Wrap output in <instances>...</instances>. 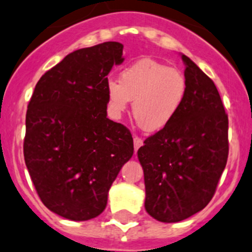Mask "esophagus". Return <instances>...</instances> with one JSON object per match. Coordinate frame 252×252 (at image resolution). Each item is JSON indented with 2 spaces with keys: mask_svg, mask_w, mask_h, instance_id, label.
<instances>
[{
  "mask_svg": "<svg viewBox=\"0 0 252 252\" xmlns=\"http://www.w3.org/2000/svg\"><path fill=\"white\" fill-rule=\"evenodd\" d=\"M133 144H134V152H137V150L143 145V139L139 138V137H134Z\"/></svg>",
  "mask_w": 252,
  "mask_h": 252,
  "instance_id": "1",
  "label": "esophagus"
}]
</instances>
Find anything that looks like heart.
Wrapping results in <instances>:
<instances>
[{"label":"heart","mask_w":252,"mask_h":252,"mask_svg":"<svg viewBox=\"0 0 252 252\" xmlns=\"http://www.w3.org/2000/svg\"><path fill=\"white\" fill-rule=\"evenodd\" d=\"M187 95L182 71L153 59H141L121 71L120 82H107L110 113L119 118L133 100V115L145 131L165 128L180 111Z\"/></svg>","instance_id":"heart-1"}]
</instances>
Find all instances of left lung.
<instances>
[{
	"mask_svg": "<svg viewBox=\"0 0 252 252\" xmlns=\"http://www.w3.org/2000/svg\"><path fill=\"white\" fill-rule=\"evenodd\" d=\"M187 95L176 118L138 149L145 210L160 222H180L214 196L228 159V115L214 81L187 56Z\"/></svg>",
	"mask_w": 252,
	"mask_h": 252,
	"instance_id": "1",
	"label": "left lung"
}]
</instances>
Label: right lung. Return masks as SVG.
I'll return each instance as SVG.
<instances>
[{
  "label": "right lung",
  "instance_id": "right-lung-1",
  "mask_svg": "<svg viewBox=\"0 0 252 252\" xmlns=\"http://www.w3.org/2000/svg\"><path fill=\"white\" fill-rule=\"evenodd\" d=\"M124 46L104 42L68 54L36 84L25 120L24 159L41 201L54 214L87 221L133 155L129 129L107 118V75Z\"/></svg>",
  "mask_w": 252,
  "mask_h": 252
}]
</instances>
